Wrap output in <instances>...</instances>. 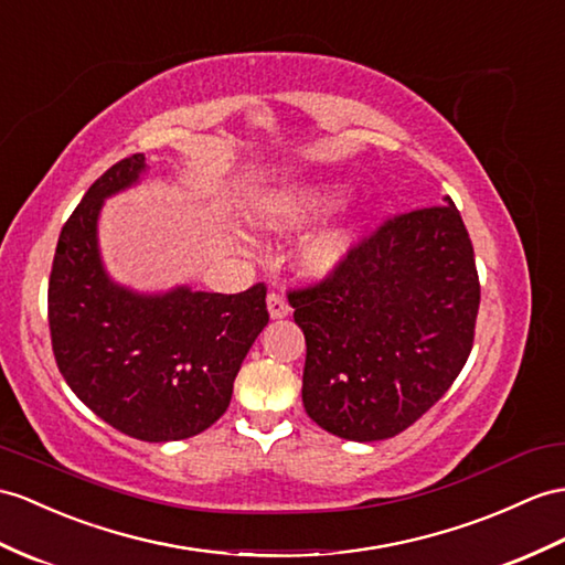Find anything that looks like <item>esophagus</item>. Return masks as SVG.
<instances>
[{
  "label": "esophagus",
  "mask_w": 565,
  "mask_h": 565,
  "mask_svg": "<svg viewBox=\"0 0 565 565\" xmlns=\"http://www.w3.org/2000/svg\"><path fill=\"white\" fill-rule=\"evenodd\" d=\"M268 313L270 319H285V316H290V305H287V299L280 292H270L268 295Z\"/></svg>",
  "instance_id": "obj_1"
}]
</instances>
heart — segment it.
<instances>
[{"label":"heart","instance_id":"obj_1","mask_svg":"<svg viewBox=\"0 0 565 565\" xmlns=\"http://www.w3.org/2000/svg\"><path fill=\"white\" fill-rule=\"evenodd\" d=\"M340 189L333 184H292L268 194L256 209V223L275 232H290L321 217L338 203ZM356 242V230L350 220H335L319 227L301 242L297 264L311 278L333 275L350 258Z\"/></svg>","mask_w":565,"mask_h":565}]
</instances>
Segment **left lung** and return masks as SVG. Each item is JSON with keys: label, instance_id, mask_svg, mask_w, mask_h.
Wrapping results in <instances>:
<instances>
[{"label": "left lung", "instance_id": "left-lung-1", "mask_svg": "<svg viewBox=\"0 0 565 565\" xmlns=\"http://www.w3.org/2000/svg\"><path fill=\"white\" fill-rule=\"evenodd\" d=\"M444 201L388 217L333 275L287 295L307 340L301 401L321 429L362 444L401 434L470 356L479 275Z\"/></svg>", "mask_w": 565, "mask_h": 565}]
</instances>
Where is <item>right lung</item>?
Segmentation results:
<instances>
[{"instance_id": "obj_1", "label": "right lung", "mask_w": 565, "mask_h": 565, "mask_svg": "<svg viewBox=\"0 0 565 565\" xmlns=\"http://www.w3.org/2000/svg\"><path fill=\"white\" fill-rule=\"evenodd\" d=\"M136 153L93 182L62 227L47 285L52 352L68 388L117 431L164 444L225 415L232 383L268 323L266 285L239 295L174 287L139 295L109 280L98 252L103 201L139 182Z\"/></svg>"}]
</instances>
